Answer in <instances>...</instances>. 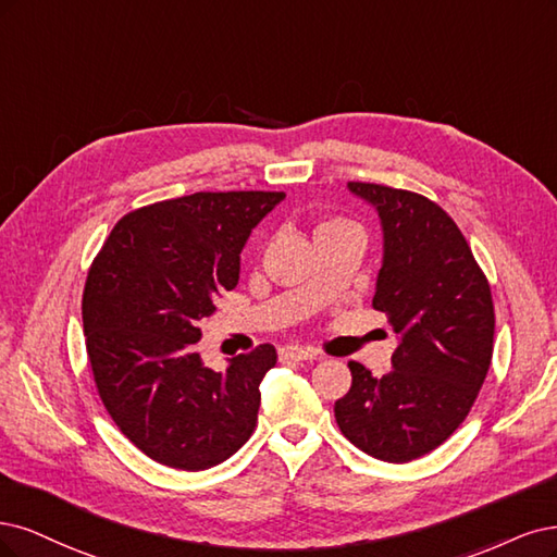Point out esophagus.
Listing matches in <instances>:
<instances>
[{
	"label": "esophagus",
	"mask_w": 557,
	"mask_h": 557,
	"mask_svg": "<svg viewBox=\"0 0 557 557\" xmlns=\"http://www.w3.org/2000/svg\"><path fill=\"white\" fill-rule=\"evenodd\" d=\"M280 356L286 358V361H312V358H317V351L312 347L286 345L280 349Z\"/></svg>",
	"instance_id": "34e87169"
}]
</instances>
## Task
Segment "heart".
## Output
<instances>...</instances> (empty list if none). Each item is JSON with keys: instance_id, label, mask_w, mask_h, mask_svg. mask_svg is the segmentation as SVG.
<instances>
[{"instance_id": "obj_1", "label": "heart", "mask_w": 557, "mask_h": 557, "mask_svg": "<svg viewBox=\"0 0 557 557\" xmlns=\"http://www.w3.org/2000/svg\"><path fill=\"white\" fill-rule=\"evenodd\" d=\"M339 228H354V226L349 222H345V220L331 218V220H324V222L317 224L314 236H321V233H333V231H339Z\"/></svg>"}]
</instances>
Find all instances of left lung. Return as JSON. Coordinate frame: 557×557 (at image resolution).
I'll return each mask as SVG.
<instances>
[{
    "mask_svg": "<svg viewBox=\"0 0 557 557\" xmlns=\"http://www.w3.org/2000/svg\"><path fill=\"white\" fill-rule=\"evenodd\" d=\"M384 226V263L372 298L400 345L393 370L349 361L351 388L335 403L343 435L372 458L409 462L433 451L468 419L493 361L491 284L462 231L428 196L349 183Z\"/></svg>",
    "mask_w": 557,
    "mask_h": 557,
    "instance_id": "8db88e82",
    "label": "left lung"
}]
</instances>
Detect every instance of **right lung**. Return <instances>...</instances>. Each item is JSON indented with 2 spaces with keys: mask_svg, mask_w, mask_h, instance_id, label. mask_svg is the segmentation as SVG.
Segmentation results:
<instances>
[{
  "mask_svg": "<svg viewBox=\"0 0 557 557\" xmlns=\"http://www.w3.org/2000/svg\"><path fill=\"white\" fill-rule=\"evenodd\" d=\"M284 191H196L132 210L113 226L83 289L85 349L99 398L148 458L199 472L255 433L273 345L206 368L196 343L238 284L240 249Z\"/></svg>",
  "mask_w": 557,
  "mask_h": 557,
  "instance_id": "add662e5",
  "label": "right lung"
}]
</instances>
